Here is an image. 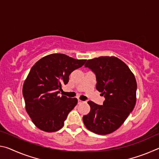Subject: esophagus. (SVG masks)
Segmentation results:
<instances>
[{
    "mask_svg": "<svg viewBox=\"0 0 159 159\" xmlns=\"http://www.w3.org/2000/svg\"><path fill=\"white\" fill-rule=\"evenodd\" d=\"M83 102H83V101H81V100H80V99H79V100H78V104H82V103H83Z\"/></svg>",
    "mask_w": 159,
    "mask_h": 159,
    "instance_id": "esophagus-1",
    "label": "esophagus"
}]
</instances>
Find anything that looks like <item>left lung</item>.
Wrapping results in <instances>:
<instances>
[{
  "label": "left lung",
  "mask_w": 159,
  "mask_h": 159,
  "mask_svg": "<svg viewBox=\"0 0 159 159\" xmlns=\"http://www.w3.org/2000/svg\"><path fill=\"white\" fill-rule=\"evenodd\" d=\"M85 66L95 73L96 89L105 100L102 105L88 102L90 111L83 116V123L93 133L110 134L124 123L135 106V77L123 61L114 56L88 60Z\"/></svg>",
  "instance_id": "left-lung-1"
}]
</instances>
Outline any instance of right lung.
<instances>
[{"mask_svg": "<svg viewBox=\"0 0 159 159\" xmlns=\"http://www.w3.org/2000/svg\"><path fill=\"white\" fill-rule=\"evenodd\" d=\"M85 61L54 53L45 56L32 66L24 83L22 93L26 111L40 130L52 133L63 127L78 99L58 94L62 85L68 83L70 74Z\"/></svg>", "mask_w": 159, "mask_h": 159, "instance_id": "add662e5", "label": "right lung"}]
</instances>
